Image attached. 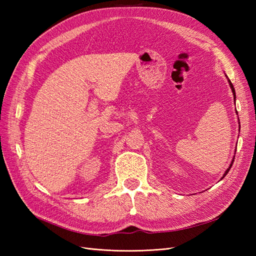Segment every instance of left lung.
I'll use <instances>...</instances> for the list:
<instances>
[{
  "instance_id": "left-lung-1",
  "label": "left lung",
  "mask_w": 256,
  "mask_h": 256,
  "mask_svg": "<svg viewBox=\"0 0 256 256\" xmlns=\"http://www.w3.org/2000/svg\"><path fill=\"white\" fill-rule=\"evenodd\" d=\"M226 78H228V84H230V90H232V92H233V95H234V100H236V94H235V88H234V86H233V84H232V82H230V80L228 79V76H226ZM236 113H237V111H236ZM238 124H239V129H240V122H238ZM233 162H234V158H233V160H232V162H230V166H228V168H226V173L223 174V176L221 177V180H223L224 178V176H226L228 173V171H230V168H232V166H233Z\"/></svg>"
}]
</instances>
